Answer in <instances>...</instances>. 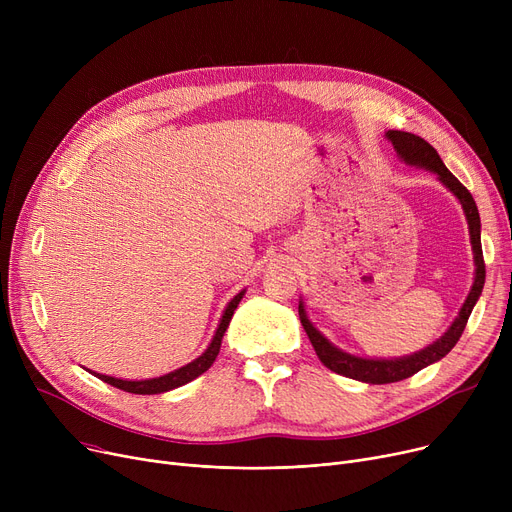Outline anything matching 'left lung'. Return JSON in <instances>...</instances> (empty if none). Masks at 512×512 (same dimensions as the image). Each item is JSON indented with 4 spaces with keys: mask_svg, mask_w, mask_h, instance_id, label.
Returning <instances> with one entry per match:
<instances>
[{
    "mask_svg": "<svg viewBox=\"0 0 512 512\" xmlns=\"http://www.w3.org/2000/svg\"><path fill=\"white\" fill-rule=\"evenodd\" d=\"M386 137L394 145L400 159H405L407 164H411V166H419V168H425L429 172H436L440 182L446 188H450L454 197L461 201V205L465 209V215H467V222H469L471 245H473V253H475V282L471 286V292H469V297H467L463 309L459 311V317L452 321V326L448 328V332L440 340H436L434 344H429L427 348H423V351H419L411 357H402V359H361V357H355V355L342 353L340 348H336L332 342H328L324 336H321L313 328V324L307 319L303 303H299L301 324H303V328H305V332H307V336H309V340L315 348L319 361L324 363L328 369H332L334 373L344 375V378H353V380L365 382V384H392V382L407 380L419 369L446 357L452 351V346L459 342L461 334L465 332L467 319H469V315H471V311H473V307L479 299V294L483 290V282H486V263H483V251H481L479 211H477V205H475L471 193L444 166V161L440 159L438 151L427 141L417 137V134L402 132V130H388Z\"/></svg>",
    "mask_w": 512,
    "mask_h": 512,
    "instance_id": "8db88e82",
    "label": "left lung"
}]
</instances>
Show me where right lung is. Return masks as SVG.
<instances>
[{"instance_id": "right-lung-1", "label": "right lung", "mask_w": 512, "mask_h": 512, "mask_svg": "<svg viewBox=\"0 0 512 512\" xmlns=\"http://www.w3.org/2000/svg\"><path fill=\"white\" fill-rule=\"evenodd\" d=\"M242 294H245V290L238 292L236 297L228 303V307H226V311H224V315H222L220 326H218V332H215L211 344L207 346V351H205L199 359H195L193 363H188V365H184V367H180V369H176V371H172V373H168V375H161V378L141 380V382H126V380L110 378V375H101V373H95V371H91V373H95V378H99L101 382L110 384V386H114V388H120V390H124V392H130V394H161V392H168V390H174V388H178V386H184V384H188V382H193L195 378H199L201 373H205V371L213 365L215 357H218L220 346H222V338H224V332H226V328H228V324H230V319H232V315H234V309L238 307V303H240V299H242Z\"/></svg>"}]
</instances>
